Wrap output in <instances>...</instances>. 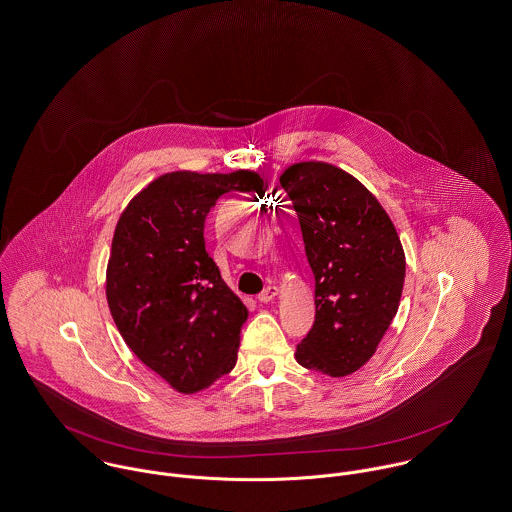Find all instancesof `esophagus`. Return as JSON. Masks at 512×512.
<instances>
[{
    "mask_svg": "<svg viewBox=\"0 0 512 512\" xmlns=\"http://www.w3.org/2000/svg\"><path fill=\"white\" fill-rule=\"evenodd\" d=\"M279 292H281V290H279V286H267V288H265L257 298H259V302H261V304H269L271 300H275V298L279 296Z\"/></svg>",
    "mask_w": 512,
    "mask_h": 512,
    "instance_id": "esophagus-1",
    "label": "esophagus"
}]
</instances>
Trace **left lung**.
<instances>
[{
    "instance_id": "8db88e82",
    "label": "left lung",
    "mask_w": 512,
    "mask_h": 512,
    "mask_svg": "<svg viewBox=\"0 0 512 512\" xmlns=\"http://www.w3.org/2000/svg\"><path fill=\"white\" fill-rule=\"evenodd\" d=\"M281 184L316 281V320L294 357L330 377L351 375L373 357L397 314L406 271L397 229L355 176L330 163L290 165Z\"/></svg>"
}]
</instances>
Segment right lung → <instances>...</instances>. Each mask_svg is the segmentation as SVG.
Wrapping results in <instances>:
<instances>
[{
	"label": "right lung",
	"instance_id": "obj_1",
	"mask_svg": "<svg viewBox=\"0 0 512 512\" xmlns=\"http://www.w3.org/2000/svg\"><path fill=\"white\" fill-rule=\"evenodd\" d=\"M226 192L265 194L255 171L167 172L115 226L106 296L127 347L174 391L194 395L235 367L247 308L206 251L204 222Z\"/></svg>",
	"mask_w": 512,
	"mask_h": 512
}]
</instances>
